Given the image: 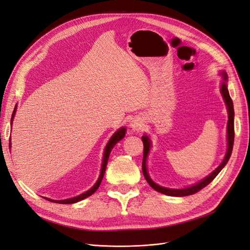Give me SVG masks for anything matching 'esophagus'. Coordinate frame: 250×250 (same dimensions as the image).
I'll list each match as a JSON object with an SVG mask.
<instances>
[{
  "instance_id": "obj_1",
  "label": "esophagus",
  "mask_w": 250,
  "mask_h": 250,
  "mask_svg": "<svg viewBox=\"0 0 250 250\" xmlns=\"http://www.w3.org/2000/svg\"><path fill=\"white\" fill-rule=\"evenodd\" d=\"M130 125H131V127L133 128L134 131H139V130H141V128H142L143 124H142V122H140L139 119H134Z\"/></svg>"
}]
</instances>
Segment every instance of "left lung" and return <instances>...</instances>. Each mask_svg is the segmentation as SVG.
Instances as JSON below:
<instances>
[{
  "mask_svg": "<svg viewBox=\"0 0 250 250\" xmlns=\"http://www.w3.org/2000/svg\"><path fill=\"white\" fill-rule=\"evenodd\" d=\"M224 79L225 81L221 84V95H223L226 105L228 106V112H229V120H228V150L226 153L225 159L221 163L218 168H216L213 172H212L209 176H207L205 179H203L202 181H200L199 183L195 184V186L187 188H182V189H172V188H163L158 186V184L154 183L150 177L148 173H147V169H146V159H147V154L149 152V148H150V141L149 138L147 136H142V141H143V145H144V149H143V161H142V171H143V175L145 179L147 180V182L149 183V186L155 189L156 191L162 192L164 195H168V196H172V197H186V196H189V195H193L198 191H200L202 188H204L205 187H207L208 184L213 180L218 173L223 170V168L227 165L228 161L229 160V156L232 154V150H233V145H234V138H235V130H234V106H233V101L229 97V90H228V86H227V74L224 72Z\"/></svg>",
  "mask_w": 250,
  "mask_h": 250,
  "instance_id": "8db88e82",
  "label": "left lung"
}]
</instances>
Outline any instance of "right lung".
<instances>
[{"label": "right lung", "instance_id": "1", "mask_svg": "<svg viewBox=\"0 0 250 250\" xmlns=\"http://www.w3.org/2000/svg\"><path fill=\"white\" fill-rule=\"evenodd\" d=\"M15 111H16V107L14 108L13 110V113H12V117H11V122L13 120V117L15 115ZM125 127H122L119 128V130L117 132H115V134L111 137V139L109 140L108 144L106 145V148H105V152H104V156H103V164H102V169H101V174H100V177L98 179V181L96 182V184L94 187H92L89 190H87L86 192H83L81 193L80 196L78 197H75V198H72V199H67V200H61V201H57V200H50L48 198H45V200H48L50 202H53V203H58V204H73V203H76V202H79L83 199H85L89 196H91L92 193H94L100 187V184L102 182V179H103L104 177V174H105V171H106V167H107V162H108V159H109V155H110V152L111 150H112V148L114 147V145L123 139V138L125 137ZM10 145V144H9Z\"/></svg>", "mask_w": 250, "mask_h": 250}]
</instances>
